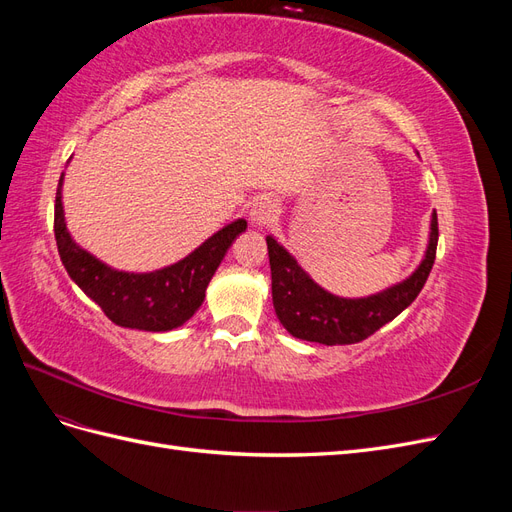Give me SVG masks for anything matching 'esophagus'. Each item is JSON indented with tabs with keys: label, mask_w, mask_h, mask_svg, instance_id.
I'll list each match as a JSON object with an SVG mask.
<instances>
[{
	"label": "esophagus",
	"mask_w": 512,
	"mask_h": 512,
	"mask_svg": "<svg viewBox=\"0 0 512 512\" xmlns=\"http://www.w3.org/2000/svg\"><path fill=\"white\" fill-rule=\"evenodd\" d=\"M277 203L273 198H269V196H265V198H258L256 203L252 205V209H250V218H252V222L256 224V226H269L275 218H277Z\"/></svg>",
	"instance_id": "34e87169"
}]
</instances>
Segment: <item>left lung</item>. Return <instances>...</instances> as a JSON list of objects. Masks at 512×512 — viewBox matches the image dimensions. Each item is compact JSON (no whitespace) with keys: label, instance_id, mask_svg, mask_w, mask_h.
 <instances>
[{"label":"left lung","instance_id":"1","mask_svg":"<svg viewBox=\"0 0 512 512\" xmlns=\"http://www.w3.org/2000/svg\"><path fill=\"white\" fill-rule=\"evenodd\" d=\"M267 247L273 307L284 329L292 337L324 346L356 344L404 312L423 290L436 260L438 215H431L429 245L418 269L404 282L363 299L335 297L320 288L273 237H267Z\"/></svg>","mask_w":512,"mask_h":512}]
</instances>
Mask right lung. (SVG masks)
<instances>
[{
	"label": "right lung",
	"instance_id": "obj_1",
	"mask_svg": "<svg viewBox=\"0 0 512 512\" xmlns=\"http://www.w3.org/2000/svg\"><path fill=\"white\" fill-rule=\"evenodd\" d=\"M59 177L55 196V241L59 258L72 282L119 327L138 331H170L188 322L205 301V290L228 247L247 228L237 220L215 232L203 245L175 265L151 273H126L106 267L70 237L61 205Z\"/></svg>",
	"mask_w": 512,
	"mask_h": 512
}]
</instances>
